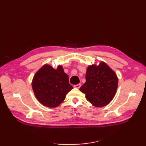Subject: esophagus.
<instances>
[{"label":"esophagus","instance_id":"1","mask_svg":"<svg viewBox=\"0 0 146 146\" xmlns=\"http://www.w3.org/2000/svg\"><path fill=\"white\" fill-rule=\"evenodd\" d=\"M74 87L77 88V89H79V88L81 87V84H77V85H74Z\"/></svg>","mask_w":146,"mask_h":146}]
</instances>
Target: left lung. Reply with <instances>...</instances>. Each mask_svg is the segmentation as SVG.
<instances>
[{
  "mask_svg": "<svg viewBox=\"0 0 146 146\" xmlns=\"http://www.w3.org/2000/svg\"><path fill=\"white\" fill-rule=\"evenodd\" d=\"M118 79L115 72L104 62L98 66H88L86 82L80 91L85 94L88 101L95 107L107 105L113 99L117 88Z\"/></svg>",
  "mask_w": 146,
  "mask_h": 146,
  "instance_id": "1",
  "label": "left lung"
}]
</instances>
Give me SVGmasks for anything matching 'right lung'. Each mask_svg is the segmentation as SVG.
<instances>
[{
	"instance_id": "add662e5",
	"label": "right lung",
	"mask_w": 146,
	"mask_h": 146,
	"mask_svg": "<svg viewBox=\"0 0 146 146\" xmlns=\"http://www.w3.org/2000/svg\"><path fill=\"white\" fill-rule=\"evenodd\" d=\"M34 93L39 102L48 107H56L73 87L61 66L56 69L44 65L35 74L32 82Z\"/></svg>"
}]
</instances>
